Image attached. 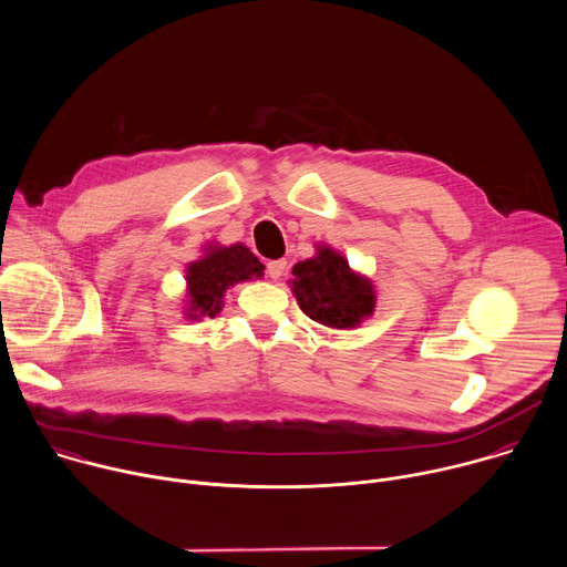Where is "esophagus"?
I'll list each match as a JSON object with an SVG mask.
<instances>
[{"instance_id": "obj_1", "label": "esophagus", "mask_w": 567, "mask_h": 567, "mask_svg": "<svg viewBox=\"0 0 567 567\" xmlns=\"http://www.w3.org/2000/svg\"><path fill=\"white\" fill-rule=\"evenodd\" d=\"M285 267H287L285 260H269V262H267V276H269L271 280H278V278L285 274Z\"/></svg>"}]
</instances>
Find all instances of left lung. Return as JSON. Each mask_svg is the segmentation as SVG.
<instances>
[{"label":"left lung","instance_id":"obj_1","mask_svg":"<svg viewBox=\"0 0 567 567\" xmlns=\"http://www.w3.org/2000/svg\"><path fill=\"white\" fill-rule=\"evenodd\" d=\"M293 293L300 309L320 326L348 330L374 311L370 280L352 274L348 260L322 247L318 256L293 267Z\"/></svg>","mask_w":567,"mask_h":567}]
</instances>
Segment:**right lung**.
<instances>
[{
	"label": "right lung",
	"mask_w": 567,
	"mask_h": 567,
	"mask_svg": "<svg viewBox=\"0 0 567 567\" xmlns=\"http://www.w3.org/2000/svg\"><path fill=\"white\" fill-rule=\"evenodd\" d=\"M262 271L265 267L245 245L210 249L208 256L188 267V316L213 318L221 309V296L228 287L241 280L260 278Z\"/></svg>",
	"instance_id": "right-lung-1"
}]
</instances>
